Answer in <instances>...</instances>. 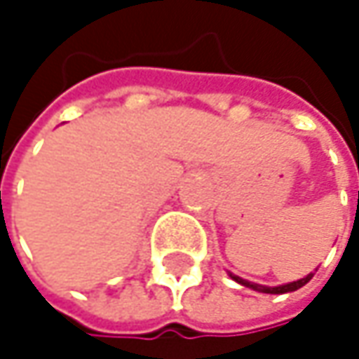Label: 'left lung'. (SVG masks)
<instances>
[{"label":"left lung","mask_w":359,"mask_h":359,"mask_svg":"<svg viewBox=\"0 0 359 359\" xmlns=\"http://www.w3.org/2000/svg\"><path fill=\"white\" fill-rule=\"evenodd\" d=\"M229 274H231V278H233L235 283H239V285H243V287H250V289L259 291V293H270V295H283V293L297 291V289H302L304 285H308V283L312 280V276H314V272H310L308 276H304V278H299V280H293V283H287V285H278V287H266V285H257V283L245 280V278H241V276H237V274H233V272H229Z\"/></svg>","instance_id":"1"}]
</instances>
